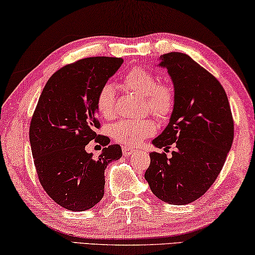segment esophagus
<instances>
[{"label":"esophagus","mask_w":255,"mask_h":255,"mask_svg":"<svg viewBox=\"0 0 255 255\" xmlns=\"http://www.w3.org/2000/svg\"><path fill=\"white\" fill-rule=\"evenodd\" d=\"M123 154L124 155H131L132 153H134V148H131V147H127V146H123Z\"/></svg>","instance_id":"1"}]
</instances>
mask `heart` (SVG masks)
Wrapping results in <instances>:
<instances>
[{"label":"heart","instance_id":"obj_1","mask_svg":"<svg viewBox=\"0 0 255 255\" xmlns=\"http://www.w3.org/2000/svg\"><path fill=\"white\" fill-rule=\"evenodd\" d=\"M123 86L138 95L144 96V104L148 113L158 120H163L172 113L175 101L173 87L166 82H158L147 69L134 67L123 76ZM96 108L106 118L116 115V92L113 83L101 87L96 96ZM154 131V125L147 118L122 120L111 127L110 133L117 142L127 146H138Z\"/></svg>","mask_w":255,"mask_h":255}]
</instances>
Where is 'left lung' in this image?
Masks as SVG:
<instances>
[{
  "label": "left lung",
  "mask_w": 255,
  "mask_h": 255,
  "mask_svg": "<svg viewBox=\"0 0 255 255\" xmlns=\"http://www.w3.org/2000/svg\"><path fill=\"white\" fill-rule=\"evenodd\" d=\"M159 66L172 79L175 101L169 123L153 139L145 179L152 193L166 203L183 205L200 198L215 182L232 146L235 125L224 88L189 55H160Z\"/></svg>",
  "instance_id": "left-lung-1"
}]
</instances>
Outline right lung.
<instances>
[{"label": "right lung", "instance_id": "add662e5", "mask_svg": "<svg viewBox=\"0 0 255 255\" xmlns=\"http://www.w3.org/2000/svg\"><path fill=\"white\" fill-rule=\"evenodd\" d=\"M122 58L93 57L66 65L45 85L30 124V144L39 182L48 196L71 211H85L102 200L104 170L122 156L120 145L96 133V96L118 71ZM105 148L97 159L89 141Z\"/></svg>", "mask_w": 255, "mask_h": 255}]
</instances>
